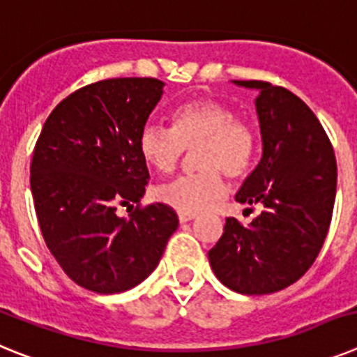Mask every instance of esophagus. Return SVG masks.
Masks as SVG:
<instances>
[{
  "mask_svg": "<svg viewBox=\"0 0 357 357\" xmlns=\"http://www.w3.org/2000/svg\"><path fill=\"white\" fill-rule=\"evenodd\" d=\"M195 218V214H188V213H178V222L185 223V222H191Z\"/></svg>",
  "mask_w": 357,
  "mask_h": 357,
  "instance_id": "34e87169",
  "label": "esophagus"
}]
</instances>
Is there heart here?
Segmentation results:
<instances>
[{"label": "heart", "instance_id": "obj_1", "mask_svg": "<svg viewBox=\"0 0 357 357\" xmlns=\"http://www.w3.org/2000/svg\"><path fill=\"white\" fill-rule=\"evenodd\" d=\"M137 148L151 169L169 175L193 153L197 173L155 189V198L178 213L197 214L222 198L225 178L241 181L250 173L257 153V132L234 109L214 98H200L175 107L169 130L146 125Z\"/></svg>", "mask_w": 357, "mask_h": 357}]
</instances>
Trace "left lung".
<instances>
[{"instance_id":"1","label":"left lung","mask_w":357,"mask_h":357,"mask_svg":"<svg viewBox=\"0 0 357 357\" xmlns=\"http://www.w3.org/2000/svg\"><path fill=\"white\" fill-rule=\"evenodd\" d=\"M234 84L259 89L263 157L236 200L261 206V213L250 225L227 218L207 255L227 288L268 295L296 282L320 254L336 197V157L318 118L296 94L263 80Z\"/></svg>"}]
</instances>
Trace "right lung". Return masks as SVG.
<instances>
[{
  "instance_id": "right-lung-1",
  "label": "right lung",
  "mask_w": 357,
  "mask_h": 357,
  "mask_svg": "<svg viewBox=\"0 0 357 357\" xmlns=\"http://www.w3.org/2000/svg\"><path fill=\"white\" fill-rule=\"evenodd\" d=\"M157 78H109L64 98L33 148L30 185L40 232L66 275L94 293H121L159 264L178 216L141 207L150 181L137 137L162 96ZM128 218L118 206H133Z\"/></svg>"
}]
</instances>
